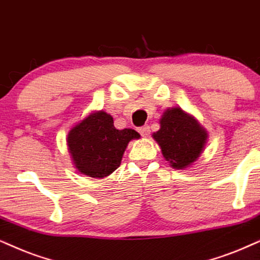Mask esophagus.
Listing matches in <instances>:
<instances>
[{
	"label": "esophagus",
	"instance_id": "esophagus-1",
	"mask_svg": "<svg viewBox=\"0 0 260 260\" xmlns=\"http://www.w3.org/2000/svg\"><path fill=\"white\" fill-rule=\"evenodd\" d=\"M139 133L141 134V136L143 137H149V134H150V127L149 126H143V127H140L139 128Z\"/></svg>",
	"mask_w": 260,
	"mask_h": 260
}]
</instances>
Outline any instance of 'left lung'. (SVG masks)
<instances>
[{"label":"left lung","instance_id":"1","mask_svg":"<svg viewBox=\"0 0 260 260\" xmlns=\"http://www.w3.org/2000/svg\"><path fill=\"white\" fill-rule=\"evenodd\" d=\"M170 167L183 170L194 164L208 143V131L193 115L181 108H168L159 119V129L152 134Z\"/></svg>","mask_w":260,"mask_h":260}]
</instances>
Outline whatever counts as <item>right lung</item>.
Instances as JSON below:
<instances>
[{
  "label": "right lung",
  "mask_w": 260,
  "mask_h": 260,
  "mask_svg": "<svg viewBox=\"0 0 260 260\" xmlns=\"http://www.w3.org/2000/svg\"><path fill=\"white\" fill-rule=\"evenodd\" d=\"M140 134L131 128L116 129L113 116L91 111L71 128L67 146L75 169L93 179H104L120 167L128 143Z\"/></svg>",
  "instance_id": "right-lung-1"
}]
</instances>
